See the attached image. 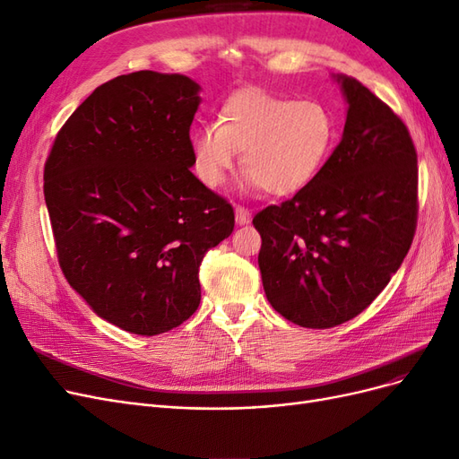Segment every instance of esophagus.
Returning <instances> with one entry per match:
<instances>
[{"instance_id":"obj_1","label":"esophagus","mask_w":459,"mask_h":459,"mask_svg":"<svg viewBox=\"0 0 459 459\" xmlns=\"http://www.w3.org/2000/svg\"><path fill=\"white\" fill-rule=\"evenodd\" d=\"M235 221H238L239 226H245L251 221V211H248L247 206H235Z\"/></svg>"}]
</instances>
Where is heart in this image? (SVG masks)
Wrapping results in <instances>:
<instances>
[{
  "label": "heart",
  "instance_id": "b5f03b06",
  "mask_svg": "<svg viewBox=\"0 0 459 459\" xmlns=\"http://www.w3.org/2000/svg\"><path fill=\"white\" fill-rule=\"evenodd\" d=\"M335 134V118L324 103L248 88L224 103L220 124L193 134V162L201 182L218 187L243 151L248 184L272 195H293L322 170Z\"/></svg>",
  "mask_w": 459,
  "mask_h": 459
}]
</instances>
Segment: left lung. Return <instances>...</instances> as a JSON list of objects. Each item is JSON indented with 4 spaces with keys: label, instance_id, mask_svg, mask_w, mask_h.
<instances>
[{
    "label": "left lung",
    "instance_id": "8db88e82",
    "mask_svg": "<svg viewBox=\"0 0 459 459\" xmlns=\"http://www.w3.org/2000/svg\"><path fill=\"white\" fill-rule=\"evenodd\" d=\"M335 78L349 103L339 145L293 199L253 218L270 304L310 329L364 312L418 226V152L406 124L356 78Z\"/></svg>",
    "mask_w": 459,
    "mask_h": 459
}]
</instances>
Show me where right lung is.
Segmentation results:
<instances>
[{
	"mask_svg": "<svg viewBox=\"0 0 459 459\" xmlns=\"http://www.w3.org/2000/svg\"><path fill=\"white\" fill-rule=\"evenodd\" d=\"M199 84L140 71L105 82L65 122L44 195L66 281L135 335L182 325L201 302L204 255L230 238L231 204L191 172Z\"/></svg>",
	"mask_w": 459,
	"mask_h": 459,
	"instance_id": "right-lung-1",
	"label": "right lung"
}]
</instances>
